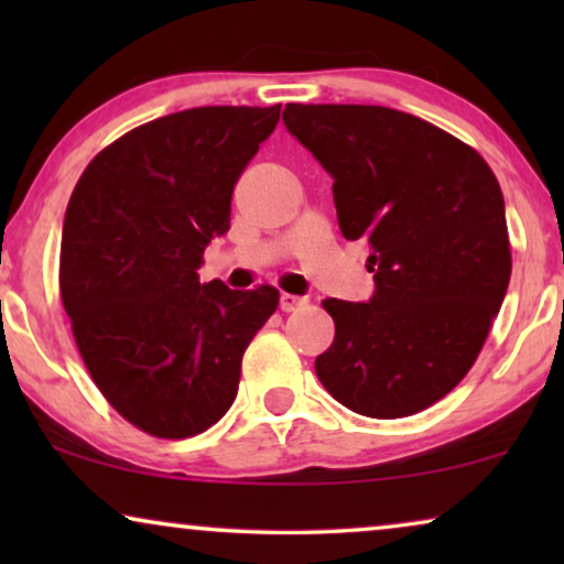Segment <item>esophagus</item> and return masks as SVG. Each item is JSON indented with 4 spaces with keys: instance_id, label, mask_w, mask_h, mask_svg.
Returning <instances> with one entry per match:
<instances>
[{
    "instance_id": "1",
    "label": "esophagus",
    "mask_w": 564,
    "mask_h": 564,
    "mask_svg": "<svg viewBox=\"0 0 564 564\" xmlns=\"http://www.w3.org/2000/svg\"><path fill=\"white\" fill-rule=\"evenodd\" d=\"M307 303L305 297H300V295H290V292H282V297H280V311H284V313H292V311H297V307H303Z\"/></svg>"
}]
</instances>
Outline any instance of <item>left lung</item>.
Returning a JSON list of instances; mask_svg holds the SVG:
<instances>
[{"mask_svg":"<svg viewBox=\"0 0 564 564\" xmlns=\"http://www.w3.org/2000/svg\"><path fill=\"white\" fill-rule=\"evenodd\" d=\"M284 126L334 176L344 238H365L369 303L328 297L315 375L369 419L434 405L475 365L511 280L503 192L473 145L377 105H288Z\"/></svg>","mask_w":564,"mask_h":564,"instance_id":"1","label":"left lung"}]
</instances>
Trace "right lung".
<instances>
[{
	"label": "right lung",
	"instance_id": "1",
	"mask_svg": "<svg viewBox=\"0 0 564 564\" xmlns=\"http://www.w3.org/2000/svg\"><path fill=\"white\" fill-rule=\"evenodd\" d=\"M280 107H195L97 153L68 199L58 284L76 349L115 411L145 434L187 438L234 405L241 359L280 305L269 284H199L230 195Z\"/></svg>",
	"mask_w": 564,
	"mask_h": 564
}]
</instances>
